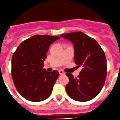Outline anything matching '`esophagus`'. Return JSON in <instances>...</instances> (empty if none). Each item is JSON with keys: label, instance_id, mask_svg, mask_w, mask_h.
I'll use <instances>...</instances> for the list:
<instances>
[{"label": "esophagus", "instance_id": "esophagus-1", "mask_svg": "<svg viewBox=\"0 0 120 120\" xmlns=\"http://www.w3.org/2000/svg\"><path fill=\"white\" fill-rule=\"evenodd\" d=\"M59 74L60 75H64L65 74L64 72L62 71V70H59Z\"/></svg>", "mask_w": 120, "mask_h": 120}]
</instances>
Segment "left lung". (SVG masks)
I'll use <instances>...</instances> for the list:
<instances>
[{
    "label": "left lung",
    "instance_id": "8db88e82",
    "mask_svg": "<svg viewBox=\"0 0 120 120\" xmlns=\"http://www.w3.org/2000/svg\"><path fill=\"white\" fill-rule=\"evenodd\" d=\"M74 47V62L81 71L77 78L67 73L69 82L66 90L71 99L86 101L96 97L103 87L107 75V61L105 52L95 39L82 32L62 34Z\"/></svg>",
    "mask_w": 120,
    "mask_h": 120
}]
</instances>
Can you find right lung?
Masks as SVG:
<instances>
[{
	"label": "right lung",
	"mask_w": 120,
	"mask_h": 120,
	"mask_svg": "<svg viewBox=\"0 0 120 120\" xmlns=\"http://www.w3.org/2000/svg\"><path fill=\"white\" fill-rule=\"evenodd\" d=\"M60 37L34 35L23 41L13 53L11 75L19 94L31 101H41L51 95L59 72L43 68L49 46Z\"/></svg>",
	"instance_id": "obj_1"
}]
</instances>
